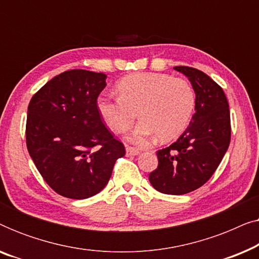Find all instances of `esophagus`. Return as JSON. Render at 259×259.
<instances>
[{
  "label": "esophagus",
  "mask_w": 259,
  "mask_h": 259,
  "mask_svg": "<svg viewBox=\"0 0 259 259\" xmlns=\"http://www.w3.org/2000/svg\"><path fill=\"white\" fill-rule=\"evenodd\" d=\"M140 153V150L137 147H132V146H127L126 147V154L127 155H137Z\"/></svg>",
  "instance_id": "obj_1"
}]
</instances>
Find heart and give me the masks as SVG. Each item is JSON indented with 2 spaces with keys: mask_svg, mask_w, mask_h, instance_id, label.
<instances>
[{
  "mask_svg": "<svg viewBox=\"0 0 259 259\" xmlns=\"http://www.w3.org/2000/svg\"><path fill=\"white\" fill-rule=\"evenodd\" d=\"M116 90L118 98H98V112L115 133L128 130L138 112L141 120L131 134L136 141L153 133L160 140L175 139L189 125L196 107L192 86L185 79L168 74H132L122 77Z\"/></svg>",
  "mask_w": 259,
  "mask_h": 259,
  "instance_id": "obj_1",
  "label": "heart"
}]
</instances>
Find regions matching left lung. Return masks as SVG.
<instances>
[{"mask_svg": "<svg viewBox=\"0 0 259 259\" xmlns=\"http://www.w3.org/2000/svg\"><path fill=\"white\" fill-rule=\"evenodd\" d=\"M175 69L192 83L194 114L176 143L157 151L158 167L148 178L159 192L179 196L199 189L215 172L231 140V120L228 99L217 82L192 67Z\"/></svg>", "mask_w": 259, "mask_h": 259, "instance_id": "left-lung-1", "label": "left lung"}]
</instances>
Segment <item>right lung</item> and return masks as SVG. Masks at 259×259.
<instances>
[{
  "instance_id": "right-lung-1",
  "label": "right lung",
  "mask_w": 259,
  "mask_h": 259,
  "mask_svg": "<svg viewBox=\"0 0 259 259\" xmlns=\"http://www.w3.org/2000/svg\"><path fill=\"white\" fill-rule=\"evenodd\" d=\"M106 75L63 72L33 95L26 144L45 182L60 196L86 199L107 185L125 146L104 125L97 100Z\"/></svg>"
}]
</instances>
